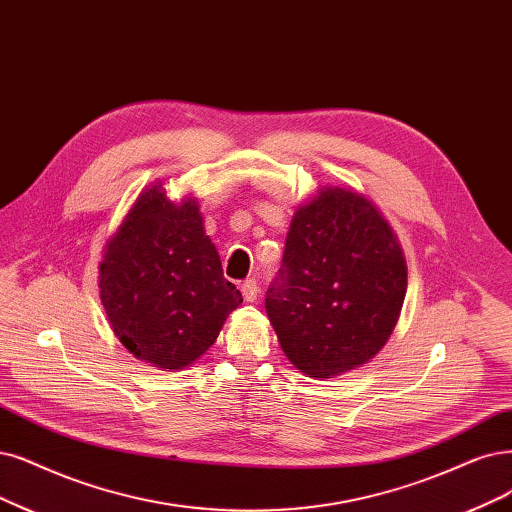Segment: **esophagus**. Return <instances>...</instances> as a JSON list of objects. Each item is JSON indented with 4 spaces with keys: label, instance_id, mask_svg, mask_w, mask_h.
Returning <instances> with one entry per match:
<instances>
[{
    "label": "esophagus",
    "instance_id": "1",
    "mask_svg": "<svg viewBox=\"0 0 512 512\" xmlns=\"http://www.w3.org/2000/svg\"><path fill=\"white\" fill-rule=\"evenodd\" d=\"M242 297H244L246 301H251V304L259 297V285H257L255 278H246V280L242 282Z\"/></svg>",
    "mask_w": 512,
    "mask_h": 512
}]
</instances>
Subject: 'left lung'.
I'll use <instances>...</instances> for the list:
<instances>
[{"label": "left lung", "instance_id": "obj_1", "mask_svg": "<svg viewBox=\"0 0 512 512\" xmlns=\"http://www.w3.org/2000/svg\"><path fill=\"white\" fill-rule=\"evenodd\" d=\"M407 263L363 196L325 189L291 221L266 312L289 361L308 377L365 365L399 320Z\"/></svg>", "mask_w": 512, "mask_h": 512}]
</instances>
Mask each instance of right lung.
<instances>
[{"mask_svg":"<svg viewBox=\"0 0 512 512\" xmlns=\"http://www.w3.org/2000/svg\"><path fill=\"white\" fill-rule=\"evenodd\" d=\"M99 289L126 350L162 369L194 363L242 304L196 202L173 204L160 183L139 196L109 240Z\"/></svg>","mask_w":512,"mask_h":512,"instance_id":"right-lung-1","label":"right lung"}]
</instances>
